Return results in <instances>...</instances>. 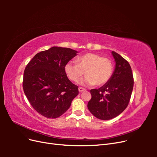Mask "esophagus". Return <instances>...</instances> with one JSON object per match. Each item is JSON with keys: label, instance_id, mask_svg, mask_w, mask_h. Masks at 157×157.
Masks as SVG:
<instances>
[{"label": "esophagus", "instance_id": "1", "mask_svg": "<svg viewBox=\"0 0 157 157\" xmlns=\"http://www.w3.org/2000/svg\"><path fill=\"white\" fill-rule=\"evenodd\" d=\"M85 90H86V89L84 88H82V87H79V88H78V91H79L80 92H84V91H85Z\"/></svg>", "mask_w": 157, "mask_h": 157}]
</instances>
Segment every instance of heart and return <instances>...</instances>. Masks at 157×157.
Returning a JSON list of instances; mask_svg holds the SVG:
<instances>
[{"instance_id":"obj_1","label":"heart","mask_w":157,"mask_h":157,"mask_svg":"<svg viewBox=\"0 0 157 157\" xmlns=\"http://www.w3.org/2000/svg\"><path fill=\"white\" fill-rule=\"evenodd\" d=\"M64 71L71 81L77 82L85 73L87 76L80 83L88 86L96 84L100 86L110 80L113 73V63L110 59L105 57L87 53L78 58L77 63L67 62Z\"/></svg>"}]
</instances>
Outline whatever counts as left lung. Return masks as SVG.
Here are the masks:
<instances>
[{
	"label": "left lung",
	"mask_w": 157,
	"mask_h": 157,
	"mask_svg": "<svg viewBox=\"0 0 157 157\" xmlns=\"http://www.w3.org/2000/svg\"><path fill=\"white\" fill-rule=\"evenodd\" d=\"M115 69L110 80L98 89L90 90L92 98L88 109L101 120H110L119 115L129 103L134 87V77L129 63L112 51Z\"/></svg>",
	"instance_id": "left-lung-1"
}]
</instances>
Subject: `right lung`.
I'll return each mask as SVG.
<instances>
[{
    "label": "right lung",
    "mask_w": 157,
    "mask_h": 157,
    "mask_svg": "<svg viewBox=\"0 0 157 157\" xmlns=\"http://www.w3.org/2000/svg\"><path fill=\"white\" fill-rule=\"evenodd\" d=\"M68 48L54 46L36 54L26 66L23 88L32 107L49 118L62 115L78 94L66 75L65 64L77 56Z\"/></svg>",
    "instance_id": "1"
}]
</instances>
